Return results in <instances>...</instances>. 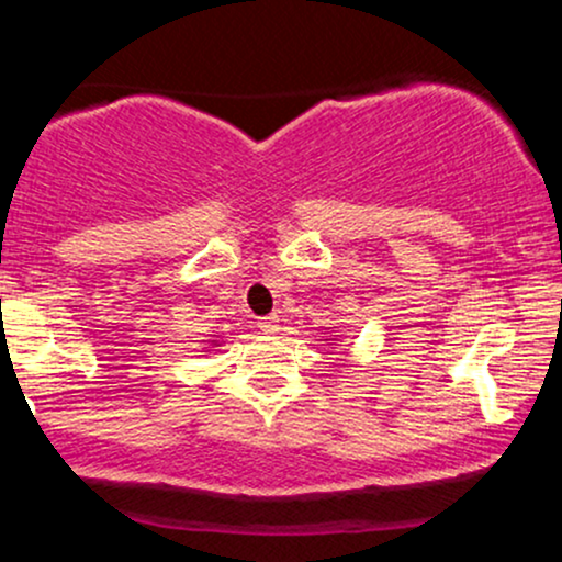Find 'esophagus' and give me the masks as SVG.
I'll return each instance as SVG.
<instances>
[{
    "mask_svg": "<svg viewBox=\"0 0 562 562\" xmlns=\"http://www.w3.org/2000/svg\"><path fill=\"white\" fill-rule=\"evenodd\" d=\"M259 330L267 333V335H272V333L280 330V319H277V314H269V317H261V319H259Z\"/></svg>",
    "mask_w": 562,
    "mask_h": 562,
    "instance_id": "34e87169",
    "label": "esophagus"
}]
</instances>
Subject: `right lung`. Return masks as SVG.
<instances>
[{
	"mask_svg": "<svg viewBox=\"0 0 562 562\" xmlns=\"http://www.w3.org/2000/svg\"><path fill=\"white\" fill-rule=\"evenodd\" d=\"M211 346H218V340H211Z\"/></svg>",
	"mask_w": 562,
	"mask_h": 562,
	"instance_id": "add662e5",
	"label": "right lung"
}]
</instances>
